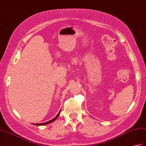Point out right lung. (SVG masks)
<instances>
[{
	"label": "right lung",
	"mask_w": 146,
	"mask_h": 146,
	"mask_svg": "<svg viewBox=\"0 0 146 146\" xmlns=\"http://www.w3.org/2000/svg\"><path fill=\"white\" fill-rule=\"evenodd\" d=\"M60 113V111L59 112V113L56 115V117H55V118H53V119L50 120V121H48V122H46V123H40V124H35V125H37V126H42V125H45V124H49V123H52V122H53L54 121H55V120L56 119V118L58 117V116H59Z\"/></svg>",
	"instance_id": "1"
}]
</instances>
